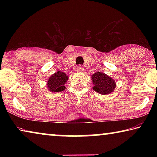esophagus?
I'll return each mask as SVG.
<instances>
[{
    "instance_id": "34e87169",
    "label": "esophagus",
    "mask_w": 157,
    "mask_h": 157,
    "mask_svg": "<svg viewBox=\"0 0 157 157\" xmlns=\"http://www.w3.org/2000/svg\"><path fill=\"white\" fill-rule=\"evenodd\" d=\"M84 70V68L82 67V66H78V67H77V71H78V72H82V71H83Z\"/></svg>"
}]
</instances>
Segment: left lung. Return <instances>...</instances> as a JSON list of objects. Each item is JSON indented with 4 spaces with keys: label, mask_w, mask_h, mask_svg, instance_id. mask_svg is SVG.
<instances>
[{
    "label": "left lung",
    "mask_w": 157,
    "mask_h": 157,
    "mask_svg": "<svg viewBox=\"0 0 157 157\" xmlns=\"http://www.w3.org/2000/svg\"><path fill=\"white\" fill-rule=\"evenodd\" d=\"M94 84L93 89L102 95H107L113 91L116 86V82L109 76L101 72H96L92 75Z\"/></svg>",
    "instance_id": "1"
}]
</instances>
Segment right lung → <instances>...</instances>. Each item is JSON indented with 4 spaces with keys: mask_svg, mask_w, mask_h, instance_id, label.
<instances>
[{
    "mask_svg": "<svg viewBox=\"0 0 157 157\" xmlns=\"http://www.w3.org/2000/svg\"><path fill=\"white\" fill-rule=\"evenodd\" d=\"M68 79L65 73L57 71L50 77L47 82V86L50 91L52 93L60 92L65 89L64 84Z\"/></svg>",
    "mask_w": 157,
    "mask_h": 157,
    "instance_id": "add662e5",
    "label": "right lung"
}]
</instances>
